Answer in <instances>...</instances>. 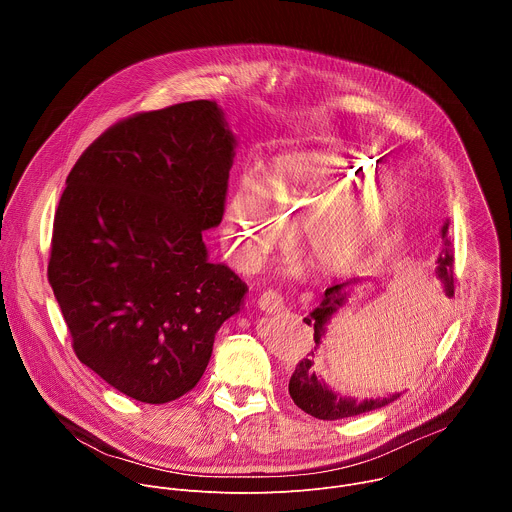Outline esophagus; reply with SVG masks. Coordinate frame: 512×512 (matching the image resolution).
Segmentation results:
<instances>
[{
	"instance_id": "34e87169",
	"label": "esophagus",
	"mask_w": 512,
	"mask_h": 512,
	"mask_svg": "<svg viewBox=\"0 0 512 512\" xmlns=\"http://www.w3.org/2000/svg\"><path fill=\"white\" fill-rule=\"evenodd\" d=\"M258 306L264 312H280V310H284V298L276 290H264L258 296Z\"/></svg>"
}]
</instances>
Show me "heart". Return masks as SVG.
I'll list each match as a JSON object with an SVG mask.
<instances>
[{"label":"heart","instance_id":"b5f03b06","mask_svg":"<svg viewBox=\"0 0 512 512\" xmlns=\"http://www.w3.org/2000/svg\"><path fill=\"white\" fill-rule=\"evenodd\" d=\"M370 166L336 152L310 150L282 156L262 184L244 176L232 194L222 238L232 262L258 268L296 228V242L320 272H338L362 258L384 228L396 192L384 188L358 200H336L366 184Z\"/></svg>","mask_w":512,"mask_h":512}]
</instances>
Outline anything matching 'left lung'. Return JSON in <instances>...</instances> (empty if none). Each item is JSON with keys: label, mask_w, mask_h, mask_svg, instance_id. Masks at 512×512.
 Wrapping results in <instances>:
<instances>
[{"label": "left lung", "mask_w": 512, "mask_h": 512, "mask_svg": "<svg viewBox=\"0 0 512 512\" xmlns=\"http://www.w3.org/2000/svg\"><path fill=\"white\" fill-rule=\"evenodd\" d=\"M442 240H444V248L438 256L436 276L440 278V282L444 286V294L452 298L454 296V252H452V242L448 236V224L442 226ZM348 284H352V282H342V284L326 288L324 300L320 302V306L316 310H312L308 318H304V322L308 326H314V342L316 344H320L326 322L332 318V314L338 308L344 306V302H346L344 288ZM312 356H314V352H312ZM312 364H314V360H310V358H302L296 364V370L288 384V392H290L294 404L314 418L338 420V418L356 416L362 412L382 408L400 396V394H392L390 398H376V400L370 398L364 402H356L352 398H342L316 378V374L312 372Z\"/></svg>", "instance_id": "8db88e82"}]
</instances>
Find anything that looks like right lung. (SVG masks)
I'll use <instances>...</instances> for the list:
<instances>
[{"instance_id": "obj_1", "label": "right lung", "mask_w": 512, "mask_h": 512, "mask_svg": "<svg viewBox=\"0 0 512 512\" xmlns=\"http://www.w3.org/2000/svg\"><path fill=\"white\" fill-rule=\"evenodd\" d=\"M234 136L214 102L120 120L74 164L60 198L48 280L80 362L148 404L190 392L246 284L208 262Z\"/></svg>"}]
</instances>
